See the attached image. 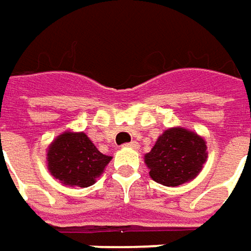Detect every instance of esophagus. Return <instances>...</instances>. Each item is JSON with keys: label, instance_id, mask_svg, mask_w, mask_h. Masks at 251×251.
Returning <instances> with one entry per match:
<instances>
[{"label": "esophagus", "instance_id": "34e87169", "mask_svg": "<svg viewBox=\"0 0 251 251\" xmlns=\"http://www.w3.org/2000/svg\"><path fill=\"white\" fill-rule=\"evenodd\" d=\"M124 147H127V148H138V142L137 141H131L128 144H124Z\"/></svg>", "mask_w": 251, "mask_h": 251}]
</instances>
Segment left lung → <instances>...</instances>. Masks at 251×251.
<instances>
[{"mask_svg": "<svg viewBox=\"0 0 251 251\" xmlns=\"http://www.w3.org/2000/svg\"><path fill=\"white\" fill-rule=\"evenodd\" d=\"M207 159L205 141L184 128H169L160 135L145 163L156 183L175 187L197 176Z\"/></svg>", "mask_w": 251, "mask_h": 251, "instance_id": "obj_1", "label": "left lung"}]
</instances>
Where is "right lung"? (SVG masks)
Masks as SVG:
<instances>
[{"label": "right lung", "mask_w": 251, "mask_h": 251, "mask_svg": "<svg viewBox=\"0 0 251 251\" xmlns=\"http://www.w3.org/2000/svg\"><path fill=\"white\" fill-rule=\"evenodd\" d=\"M111 156L103 155L83 132H64L47 152L49 170L65 186L89 187Z\"/></svg>", "instance_id": "obj_1"}]
</instances>
